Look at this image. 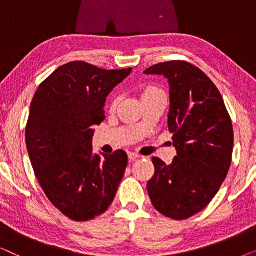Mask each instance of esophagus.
<instances>
[{"mask_svg": "<svg viewBox=\"0 0 256 256\" xmlns=\"http://www.w3.org/2000/svg\"><path fill=\"white\" fill-rule=\"evenodd\" d=\"M140 156L138 154H136V152H128V158H129V160H138V158H140Z\"/></svg>", "mask_w": 256, "mask_h": 256, "instance_id": "obj_1", "label": "esophagus"}]
</instances>
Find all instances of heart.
Segmentation results:
<instances>
[{
  "instance_id": "heart-1",
  "label": "heart",
  "mask_w": 256,
  "mask_h": 256,
  "mask_svg": "<svg viewBox=\"0 0 256 256\" xmlns=\"http://www.w3.org/2000/svg\"><path fill=\"white\" fill-rule=\"evenodd\" d=\"M158 93H164V92L160 88H158V87H157V86L149 84V85H146L144 87H143V90H142V99H144V98L150 96H155V94H158ZM118 102V96L113 98V100H112V104H110L112 110H114V108L116 107Z\"/></svg>"
}]
</instances>
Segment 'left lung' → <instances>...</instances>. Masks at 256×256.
Returning a JSON list of instances; mask_svg holds the SVG:
<instances>
[{
    "instance_id": "8db88e82",
    "label": "left lung",
    "mask_w": 256,
    "mask_h": 256,
    "mask_svg": "<svg viewBox=\"0 0 256 256\" xmlns=\"http://www.w3.org/2000/svg\"><path fill=\"white\" fill-rule=\"evenodd\" d=\"M144 73L169 79L168 124L177 150L170 166L152 157L149 198L163 216L185 220L202 211L225 180L232 163V120L219 90L197 66L171 60L150 66Z\"/></svg>"
}]
</instances>
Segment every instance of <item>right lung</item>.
Here are the masks:
<instances>
[{
  "label": "right lung",
  "instance_id": "obj_1",
  "mask_svg": "<svg viewBox=\"0 0 256 256\" xmlns=\"http://www.w3.org/2000/svg\"><path fill=\"white\" fill-rule=\"evenodd\" d=\"M130 72L68 62L40 84L31 101L26 142L34 176L48 200L76 222L106 212L124 178L127 154L94 155L92 136L104 118L106 96Z\"/></svg>",
  "mask_w": 256,
  "mask_h": 256
}]
</instances>
